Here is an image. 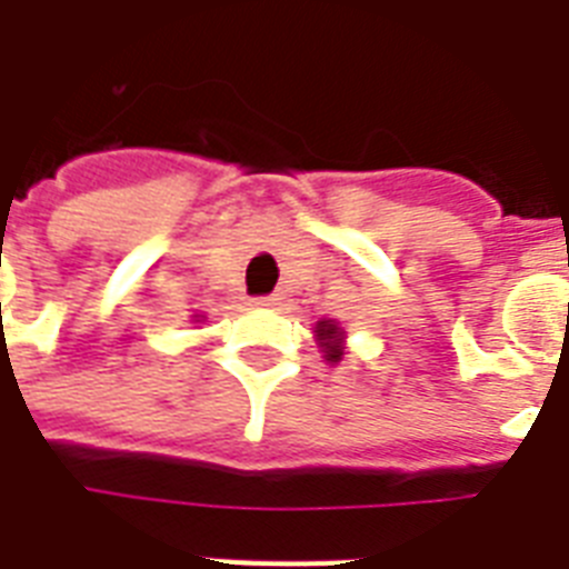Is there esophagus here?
<instances>
[{
	"instance_id": "1",
	"label": "esophagus",
	"mask_w": 569,
	"mask_h": 569,
	"mask_svg": "<svg viewBox=\"0 0 569 569\" xmlns=\"http://www.w3.org/2000/svg\"><path fill=\"white\" fill-rule=\"evenodd\" d=\"M256 305H273V296H259L256 298Z\"/></svg>"
}]
</instances>
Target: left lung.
<instances>
[{"label": "left lung", "instance_id": "left-lung-1", "mask_svg": "<svg viewBox=\"0 0 569 569\" xmlns=\"http://www.w3.org/2000/svg\"><path fill=\"white\" fill-rule=\"evenodd\" d=\"M317 335L322 340V347H326V359L328 361H338L343 352H340V331L338 326H331V322H319Z\"/></svg>", "mask_w": 569, "mask_h": 569}]
</instances>
